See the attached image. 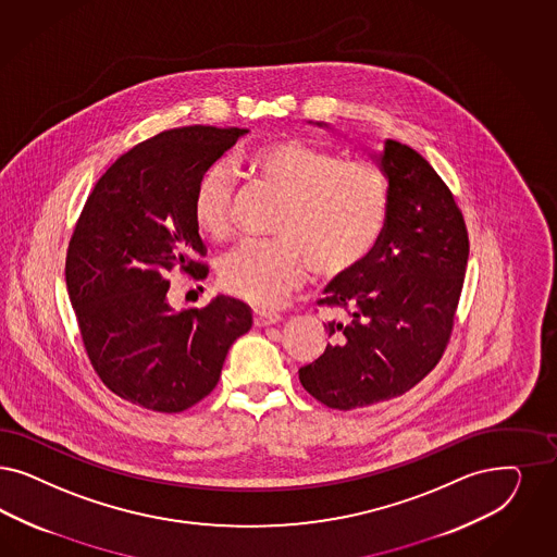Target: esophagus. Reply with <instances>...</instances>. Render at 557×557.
<instances>
[{
	"instance_id": "esophagus-1",
	"label": "esophagus",
	"mask_w": 557,
	"mask_h": 557,
	"mask_svg": "<svg viewBox=\"0 0 557 557\" xmlns=\"http://www.w3.org/2000/svg\"><path fill=\"white\" fill-rule=\"evenodd\" d=\"M252 321H255V325L257 326L275 325V323L282 321V317H280L277 312H273V310L257 308V310L252 312Z\"/></svg>"
}]
</instances>
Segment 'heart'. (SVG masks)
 <instances>
[{
	"mask_svg": "<svg viewBox=\"0 0 557 557\" xmlns=\"http://www.w3.org/2000/svg\"><path fill=\"white\" fill-rule=\"evenodd\" d=\"M250 169L284 195L271 240H245L220 261V282L257 307L280 305L307 280L308 269L342 277L376 249L388 211L383 174L362 160L282 137L249 156ZM234 178L213 162L195 183L191 211L197 228L224 238L232 228Z\"/></svg>",
	"mask_w": 557,
	"mask_h": 557,
	"instance_id": "heart-1",
	"label": "heart"
}]
</instances>
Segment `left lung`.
Returning <instances> with one entry per match:
<instances>
[{"instance_id":"1","label":"left lung","mask_w":557,"mask_h":557,"mask_svg":"<svg viewBox=\"0 0 557 557\" xmlns=\"http://www.w3.org/2000/svg\"><path fill=\"white\" fill-rule=\"evenodd\" d=\"M374 158L388 181L383 236L326 286L319 305L344 319L326 323L333 344L298 370L317 401L344 411L399 397L438 364L469 259L462 213L428 160L393 139Z\"/></svg>"}]
</instances>
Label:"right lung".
Returning a JSON list of instances; mask_svg holds the SVG:
<instances>
[{"instance_id":"1","label":"right lung","mask_w":557,"mask_h":557,"mask_svg":"<svg viewBox=\"0 0 557 557\" xmlns=\"http://www.w3.org/2000/svg\"><path fill=\"white\" fill-rule=\"evenodd\" d=\"M247 129H169L116 158L98 178L65 259V284L100 381L129 404L178 413L208 397L232 344L252 325L247 305L215 296L174 310L173 269L203 280L193 220L201 173Z\"/></svg>"}]
</instances>
